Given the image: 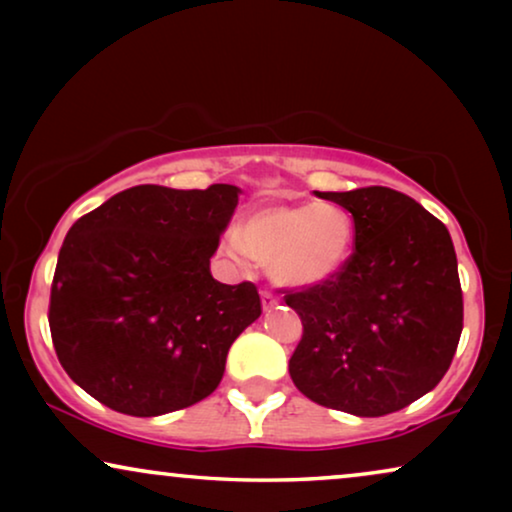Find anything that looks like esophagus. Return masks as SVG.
I'll use <instances>...</instances> for the list:
<instances>
[{
    "label": "esophagus",
    "instance_id": "obj_1",
    "mask_svg": "<svg viewBox=\"0 0 512 512\" xmlns=\"http://www.w3.org/2000/svg\"><path fill=\"white\" fill-rule=\"evenodd\" d=\"M261 300H263V310H272V307L279 305V298L268 289L261 291Z\"/></svg>",
    "mask_w": 512,
    "mask_h": 512
}]
</instances>
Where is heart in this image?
<instances>
[{
  "instance_id": "1",
  "label": "heart",
  "mask_w": 512,
  "mask_h": 512,
  "mask_svg": "<svg viewBox=\"0 0 512 512\" xmlns=\"http://www.w3.org/2000/svg\"><path fill=\"white\" fill-rule=\"evenodd\" d=\"M221 254L235 265L251 258L289 289H312L345 268L354 247V219L338 202L263 205L244 216L242 228L221 235Z\"/></svg>"
}]
</instances>
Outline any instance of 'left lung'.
Listing matches in <instances>:
<instances>
[{"mask_svg":"<svg viewBox=\"0 0 512 512\" xmlns=\"http://www.w3.org/2000/svg\"><path fill=\"white\" fill-rule=\"evenodd\" d=\"M354 219V254L328 282L286 291L303 321L289 361L296 387L324 408L382 417L436 387L464 328L452 237L387 186L317 193Z\"/></svg>","mask_w":512,"mask_h":512,"instance_id":"obj_1","label":"left lung"}]
</instances>
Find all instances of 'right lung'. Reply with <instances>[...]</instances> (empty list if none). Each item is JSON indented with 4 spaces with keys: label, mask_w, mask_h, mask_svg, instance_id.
Masks as SVG:
<instances>
[{
    "label": "right lung",
    "mask_w": 512,
    "mask_h": 512,
    "mask_svg": "<svg viewBox=\"0 0 512 512\" xmlns=\"http://www.w3.org/2000/svg\"><path fill=\"white\" fill-rule=\"evenodd\" d=\"M240 193L132 186L69 228L48 324L62 368L107 408L158 417L219 387L230 345L261 317L254 284L209 272Z\"/></svg>",
    "instance_id": "add662e5"
}]
</instances>
